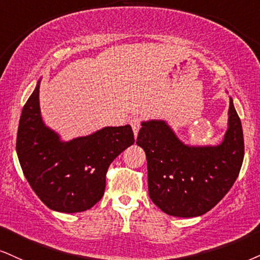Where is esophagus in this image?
I'll return each instance as SVG.
<instances>
[{
    "label": "esophagus",
    "instance_id": "esophagus-1",
    "mask_svg": "<svg viewBox=\"0 0 260 260\" xmlns=\"http://www.w3.org/2000/svg\"><path fill=\"white\" fill-rule=\"evenodd\" d=\"M130 124L131 126H133V130H134V135H135V137L137 136V134H139V131L141 129V119L140 118H133V119L130 120Z\"/></svg>",
    "mask_w": 260,
    "mask_h": 260
}]
</instances>
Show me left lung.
I'll return each mask as SVG.
<instances>
[{
  "mask_svg": "<svg viewBox=\"0 0 260 260\" xmlns=\"http://www.w3.org/2000/svg\"><path fill=\"white\" fill-rule=\"evenodd\" d=\"M228 129L217 146H189L165 120L142 121L137 146L145 150L149 198L174 217H198L213 208L233 187L245 146L238 112L229 98Z\"/></svg>",
  "mask_w": 260,
  "mask_h": 260,
  "instance_id": "8db88e82",
  "label": "left lung"
}]
</instances>
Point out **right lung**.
<instances>
[{"instance_id":"add662e5","label":"right lung","mask_w":260,"mask_h":260,"mask_svg":"<svg viewBox=\"0 0 260 260\" xmlns=\"http://www.w3.org/2000/svg\"><path fill=\"white\" fill-rule=\"evenodd\" d=\"M40 83L41 79L20 115L19 162L28 184L50 210L83 212L101 200L108 166L135 142L133 129L130 125L106 126L62 141L42 119Z\"/></svg>"}]
</instances>
